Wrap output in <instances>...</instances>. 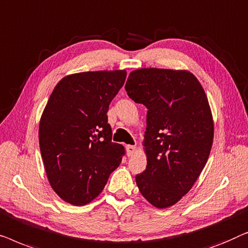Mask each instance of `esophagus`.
<instances>
[{"mask_svg":"<svg viewBox=\"0 0 248 248\" xmlns=\"http://www.w3.org/2000/svg\"><path fill=\"white\" fill-rule=\"evenodd\" d=\"M125 151H127L128 156H131L136 152V147L132 145H128V146H125Z\"/></svg>","mask_w":248,"mask_h":248,"instance_id":"34e87169","label":"esophagus"}]
</instances>
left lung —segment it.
<instances>
[{
    "instance_id": "1",
    "label": "left lung",
    "mask_w": 248,
    "mask_h": 248,
    "mask_svg": "<svg viewBox=\"0 0 248 248\" xmlns=\"http://www.w3.org/2000/svg\"><path fill=\"white\" fill-rule=\"evenodd\" d=\"M124 89L148 110L147 166L136 183L149 203L169 208L191 190L210 155L214 120L207 95L192 73L164 68L132 71Z\"/></svg>"
}]
</instances>
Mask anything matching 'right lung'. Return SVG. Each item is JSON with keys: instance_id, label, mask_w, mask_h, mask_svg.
Here are the masks:
<instances>
[{"instance_id": "add662e5", "label": "right lung", "mask_w": 248, "mask_h": 248, "mask_svg": "<svg viewBox=\"0 0 248 248\" xmlns=\"http://www.w3.org/2000/svg\"><path fill=\"white\" fill-rule=\"evenodd\" d=\"M127 72L67 75L55 86L39 124V145L51 187L62 200L84 205L102 192L120 165L123 145L111 141L109 104Z\"/></svg>"}]
</instances>
